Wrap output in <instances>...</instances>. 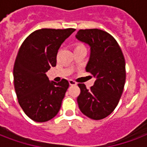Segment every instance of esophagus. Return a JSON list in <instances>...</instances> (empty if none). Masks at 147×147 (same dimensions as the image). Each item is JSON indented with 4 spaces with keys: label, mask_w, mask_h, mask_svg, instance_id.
<instances>
[{
    "label": "esophagus",
    "mask_w": 147,
    "mask_h": 147,
    "mask_svg": "<svg viewBox=\"0 0 147 147\" xmlns=\"http://www.w3.org/2000/svg\"><path fill=\"white\" fill-rule=\"evenodd\" d=\"M69 85H77V83H76L75 81L71 80V79H70V80L69 81Z\"/></svg>",
    "instance_id": "34e87169"
}]
</instances>
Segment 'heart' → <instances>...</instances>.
Wrapping results in <instances>:
<instances>
[{
    "instance_id": "heart-1",
    "label": "heart",
    "mask_w": 147,
    "mask_h": 147,
    "mask_svg": "<svg viewBox=\"0 0 147 147\" xmlns=\"http://www.w3.org/2000/svg\"><path fill=\"white\" fill-rule=\"evenodd\" d=\"M76 48H85V47H84V46H82V45H77Z\"/></svg>"
}]
</instances>
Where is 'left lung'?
<instances>
[{"instance_id": "1", "label": "left lung", "mask_w": 147, "mask_h": 147, "mask_svg": "<svg viewBox=\"0 0 147 147\" xmlns=\"http://www.w3.org/2000/svg\"><path fill=\"white\" fill-rule=\"evenodd\" d=\"M90 47V57L85 70L96 78L87 89L78 84L77 98L83 114L93 120H101L111 114L123 93L126 80L125 59L118 43L111 35L98 29L79 30L76 36Z\"/></svg>"}]
</instances>
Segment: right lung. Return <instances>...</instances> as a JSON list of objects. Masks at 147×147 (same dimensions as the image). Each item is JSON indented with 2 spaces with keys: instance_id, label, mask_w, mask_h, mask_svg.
Instances as JSON below:
<instances>
[{
  "instance_id": "obj_1",
  "label": "right lung",
  "mask_w": 147,
  "mask_h": 147,
  "mask_svg": "<svg viewBox=\"0 0 147 147\" xmlns=\"http://www.w3.org/2000/svg\"><path fill=\"white\" fill-rule=\"evenodd\" d=\"M76 30L41 29L30 34L20 48L13 66V82L18 102L36 122H46L58 114L69 86L66 79L50 82L46 75L56 65L62 43Z\"/></svg>"
}]
</instances>
